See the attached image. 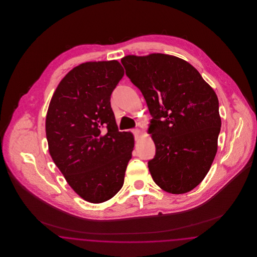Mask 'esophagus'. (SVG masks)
I'll use <instances>...</instances> for the list:
<instances>
[{
    "instance_id": "1",
    "label": "esophagus",
    "mask_w": 257,
    "mask_h": 257,
    "mask_svg": "<svg viewBox=\"0 0 257 257\" xmlns=\"http://www.w3.org/2000/svg\"><path fill=\"white\" fill-rule=\"evenodd\" d=\"M132 133L134 135L135 140H138V139H139V136L141 134V130H140V129H133V130H132Z\"/></svg>"
}]
</instances>
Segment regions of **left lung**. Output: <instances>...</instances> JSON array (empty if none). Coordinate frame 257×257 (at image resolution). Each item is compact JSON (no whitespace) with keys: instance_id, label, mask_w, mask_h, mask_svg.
<instances>
[{"instance_id":"1","label":"left lung","mask_w":257,"mask_h":257,"mask_svg":"<svg viewBox=\"0 0 257 257\" xmlns=\"http://www.w3.org/2000/svg\"><path fill=\"white\" fill-rule=\"evenodd\" d=\"M121 63L152 116L156 153L148 169L154 182L171 194L190 192L217 153L221 121L215 91L193 65L173 56H126Z\"/></svg>"}]
</instances>
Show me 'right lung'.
Returning <instances> with one entry per match:
<instances>
[{"label":"right lung","mask_w":257,"mask_h":257,"mask_svg":"<svg viewBox=\"0 0 257 257\" xmlns=\"http://www.w3.org/2000/svg\"><path fill=\"white\" fill-rule=\"evenodd\" d=\"M123 75L117 61L82 63L61 80L47 111L50 155L74 191L92 203L118 193L132 158L133 135L118 130L110 107Z\"/></svg>","instance_id":"1"}]
</instances>
